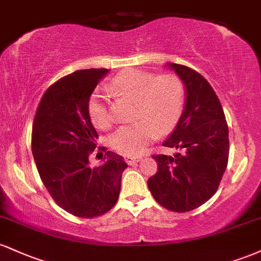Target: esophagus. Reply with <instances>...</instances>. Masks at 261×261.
I'll list each match as a JSON object with an SVG mask.
<instances>
[{"label": "esophagus", "mask_w": 261, "mask_h": 261, "mask_svg": "<svg viewBox=\"0 0 261 261\" xmlns=\"http://www.w3.org/2000/svg\"><path fill=\"white\" fill-rule=\"evenodd\" d=\"M142 160V157H136V155H125V161H126L127 164H134L137 163Z\"/></svg>", "instance_id": "34e87169"}]
</instances>
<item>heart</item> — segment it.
Masks as SVG:
<instances>
[{"instance_id":"obj_1","label":"heart","mask_w":261,"mask_h":261,"mask_svg":"<svg viewBox=\"0 0 261 261\" xmlns=\"http://www.w3.org/2000/svg\"><path fill=\"white\" fill-rule=\"evenodd\" d=\"M113 87L137 103V122L116 130L110 137L113 148L124 154H137L157 135L167 133L178 121L184 106L185 89L176 74L127 70L113 80ZM92 121L100 128H109L113 118L108 109L107 95L101 91L92 94L88 101Z\"/></svg>"}]
</instances>
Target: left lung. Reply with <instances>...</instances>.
<instances>
[{
  "mask_svg": "<svg viewBox=\"0 0 261 261\" xmlns=\"http://www.w3.org/2000/svg\"><path fill=\"white\" fill-rule=\"evenodd\" d=\"M166 66L178 74L187 94L180 119L163 142L179 152L153 155L158 170L147 185L164 208L188 212L216 193L228 163V126L220 99L201 74L182 65Z\"/></svg>",
  "mask_w": 261,
  "mask_h": 261,
  "instance_id": "1",
  "label": "left lung"
}]
</instances>
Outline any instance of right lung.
<instances>
[{
	"instance_id": "1",
	"label": "right lung",
	"mask_w": 261,
	"mask_h": 261,
	"mask_svg": "<svg viewBox=\"0 0 261 261\" xmlns=\"http://www.w3.org/2000/svg\"><path fill=\"white\" fill-rule=\"evenodd\" d=\"M108 72L89 68L59 80L44 93L33 124L32 151L45 188L60 207L81 218L101 216L115 205L127 168L112 151L101 166L89 167L98 134L88 101Z\"/></svg>"
}]
</instances>
